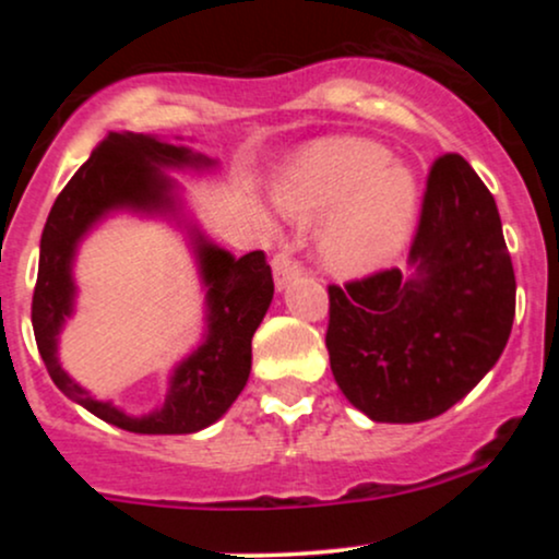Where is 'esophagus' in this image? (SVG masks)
<instances>
[{
  "label": "esophagus",
  "instance_id": "34e87169",
  "mask_svg": "<svg viewBox=\"0 0 559 559\" xmlns=\"http://www.w3.org/2000/svg\"><path fill=\"white\" fill-rule=\"evenodd\" d=\"M301 271H299V262L292 258V254L286 252V249H281L278 254L273 258V278H275V286L278 288H286V284L292 278H297Z\"/></svg>",
  "mask_w": 559,
  "mask_h": 559
}]
</instances>
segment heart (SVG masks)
<instances>
[{
	"mask_svg": "<svg viewBox=\"0 0 559 559\" xmlns=\"http://www.w3.org/2000/svg\"><path fill=\"white\" fill-rule=\"evenodd\" d=\"M275 202L299 221L325 217L320 258L333 273L362 275L400 254L418 217V181L368 139H325L305 150L275 186Z\"/></svg>",
	"mask_w": 559,
	"mask_h": 559,
	"instance_id": "obj_1",
	"label": "heart"
}]
</instances>
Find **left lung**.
Instances as JSON below:
<instances>
[{"label": "left lung", "mask_w": 559, "mask_h": 559, "mask_svg": "<svg viewBox=\"0 0 559 559\" xmlns=\"http://www.w3.org/2000/svg\"><path fill=\"white\" fill-rule=\"evenodd\" d=\"M331 370L376 423H420L457 404L502 355L515 271L497 202L460 155L431 165L400 267L329 286Z\"/></svg>", "instance_id": "left-lung-1"}]
</instances>
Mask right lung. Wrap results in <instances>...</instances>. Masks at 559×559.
Returning <instances> with one entry per match:
<instances>
[{
	"label": "right lung",
	"mask_w": 559,
	"mask_h": 559,
	"mask_svg": "<svg viewBox=\"0 0 559 559\" xmlns=\"http://www.w3.org/2000/svg\"><path fill=\"white\" fill-rule=\"evenodd\" d=\"M215 159L189 146L144 136L110 133L75 170L41 234L34 288V336L38 355L55 386L105 423L133 433H194L213 426L247 386L252 370V336L273 299V273L265 252L234 258L194 230V252L207 286V333L186 360L173 370L170 391L157 413L131 418L110 402H96L62 370L57 336L73 316V258L86 230L112 210L176 213V183L165 168H210Z\"/></svg>",
	"instance_id": "obj_1"
}]
</instances>
